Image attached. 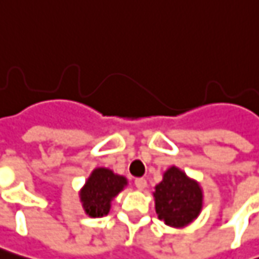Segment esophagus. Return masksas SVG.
I'll return each instance as SVG.
<instances>
[{
    "instance_id": "34e87169",
    "label": "esophagus",
    "mask_w": 259,
    "mask_h": 259,
    "mask_svg": "<svg viewBox=\"0 0 259 259\" xmlns=\"http://www.w3.org/2000/svg\"><path fill=\"white\" fill-rule=\"evenodd\" d=\"M135 185H136V188H138L139 191H143L145 188L147 186V182L146 179H143V178H139V179H136L135 181Z\"/></svg>"
}]
</instances>
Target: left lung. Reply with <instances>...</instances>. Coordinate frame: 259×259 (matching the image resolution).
<instances>
[{"label":"left lung","instance_id":"obj_1","mask_svg":"<svg viewBox=\"0 0 259 259\" xmlns=\"http://www.w3.org/2000/svg\"><path fill=\"white\" fill-rule=\"evenodd\" d=\"M153 198L157 218L172 228L191 225L203 208L201 183L178 166H170L163 172L162 182L155 186Z\"/></svg>","mask_w":259,"mask_h":259}]
</instances>
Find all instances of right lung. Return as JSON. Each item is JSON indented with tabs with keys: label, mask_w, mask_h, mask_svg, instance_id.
<instances>
[{
	"label": "right lung",
	"mask_w": 259,
	"mask_h": 259,
	"mask_svg": "<svg viewBox=\"0 0 259 259\" xmlns=\"http://www.w3.org/2000/svg\"><path fill=\"white\" fill-rule=\"evenodd\" d=\"M127 186V179L109 167H96L78 192L80 202L90 218L106 217L113 199Z\"/></svg>",
	"instance_id": "obj_1"
}]
</instances>
